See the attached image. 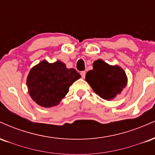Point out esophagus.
<instances>
[{"instance_id": "esophagus-1", "label": "esophagus", "mask_w": 155, "mask_h": 155, "mask_svg": "<svg viewBox=\"0 0 155 155\" xmlns=\"http://www.w3.org/2000/svg\"><path fill=\"white\" fill-rule=\"evenodd\" d=\"M85 75H86V71H81V76L83 79L85 77Z\"/></svg>"}]
</instances>
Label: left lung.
I'll list each match as a JSON object with an SVG mask.
<instances>
[{
	"instance_id": "1",
	"label": "left lung",
	"mask_w": 155,
	"mask_h": 155,
	"mask_svg": "<svg viewBox=\"0 0 155 155\" xmlns=\"http://www.w3.org/2000/svg\"><path fill=\"white\" fill-rule=\"evenodd\" d=\"M86 81L97 95L108 101L122 92L127 84V76L120 67L97 60L94 62L93 69L87 73Z\"/></svg>"
}]
</instances>
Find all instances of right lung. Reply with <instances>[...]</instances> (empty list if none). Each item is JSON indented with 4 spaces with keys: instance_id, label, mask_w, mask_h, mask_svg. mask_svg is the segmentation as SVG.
Segmentation results:
<instances>
[{
    "instance_id": "1",
    "label": "right lung",
    "mask_w": 155,
    "mask_h": 155,
    "mask_svg": "<svg viewBox=\"0 0 155 155\" xmlns=\"http://www.w3.org/2000/svg\"><path fill=\"white\" fill-rule=\"evenodd\" d=\"M80 77L75 69L67 68L59 60L54 63L43 60L31 70L27 85L32 99L39 106L48 108L59 104L71 85Z\"/></svg>"
}]
</instances>
